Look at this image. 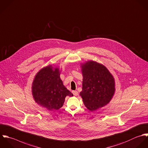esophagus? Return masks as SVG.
Returning <instances> with one entry per match:
<instances>
[{"label": "esophagus", "instance_id": "obj_1", "mask_svg": "<svg viewBox=\"0 0 148 148\" xmlns=\"http://www.w3.org/2000/svg\"><path fill=\"white\" fill-rule=\"evenodd\" d=\"M72 93H73V94L75 95V96H77L78 95V92L77 91H72Z\"/></svg>", "mask_w": 148, "mask_h": 148}]
</instances>
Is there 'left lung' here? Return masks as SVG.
<instances>
[{"label":"left lung","mask_w":148,"mask_h":148,"mask_svg":"<svg viewBox=\"0 0 148 148\" xmlns=\"http://www.w3.org/2000/svg\"><path fill=\"white\" fill-rule=\"evenodd\" d=\"M82 91L80 95L85 106L91 111L107 105L115 91V79L103 64L90 60L81 64Z\"/></svg>","instance_id":"left-lung-1"}]
</instances>
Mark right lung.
I'll list each match as a JSON object with an SVG mask.
<instances>
[{"mask_svg":"<svg viewBox=\"0 0 148 148\" xmlns=\"http://www.w3.org/2000/svg\"><path fill=\"white\" fill-rule=\"evenodd\" d=\"M59 68L49 65L40 69L32 83V92L35 101L49 110H58L64 104L66 96L73 97L63 85Z\"/></svg>","mask_w":148,"mask_h":148,"instance_id":"obj_1","label":"right lung"}]
</instances>
